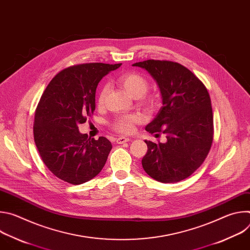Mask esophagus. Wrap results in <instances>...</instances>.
<instances>
[{
	"label": "esophagus",
	"mask_w": 250,
	"mask_h": 250,
	"mask_svg": "<svg viewBox=\"0 0 250 250\" xmlns=\"http://www.w3.org/2000/svg\"><path fill=\"white\" fill-rule=\"evenodd\" d=\"M127 141H129V138L121 136V137H119V138L117 139V144H118V145H123V144H125V142H127Z\"/></svg>",
	"instance_id": "34e87169"
}]
</instances>
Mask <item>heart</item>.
I'll use <instances>...</instances> for the list:
<instances>
[{
	"mask_svg": "<svg viewBox=\"0 0 250 250\" xmlns=\"http://www.w3.org/2000/svg\"><path fill=\"white\" fill-rule=\"evenodd\" d=\"M120 85L125 90V92L133 98H142V104L147 106V108H152L154 105V101L151 98H146L144 95L146 93L148 89V81L145 76H142L139 73H127L124 74L119 78ZM109 87L104 85L98 96L99 104H102L106 94H108ZM140 117L137 115H128L121 117L117 120L115 124V128L122 133H130L133 130V126L135 124L140 122Z\"/></svg>",
	"mask_w": 250,
	"mask_h": 250,
	"instance_id": "obj_1",
	"label": "heart"
}]
</instances>
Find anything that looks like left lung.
Returning a JSON list of instances; mask_svg holds the SVG:
<instances>
[{
	"label": "left lung",
	"mask_w": 250,
	"mask_h": 250,
	"mask_svg": "<svg viewBox=\"0 0 250 250\" xmlns=\"http://www.w3.org/2000/svg\"><path fill=\"white\" fill-rule=\"evenodd\" d=\"M132 66L146 69L158 85L162 106L146 126L149 133L163 132L165 142L145 140V171L161 183L182 181L206 159L212 142L213 120L208 92L183 65L146 60Z\"/></svg>",
	"instance_id": "obj_1"
}]
</instances>
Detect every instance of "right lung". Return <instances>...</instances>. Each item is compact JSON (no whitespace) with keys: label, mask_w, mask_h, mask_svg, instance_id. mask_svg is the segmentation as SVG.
Returning <instances> with one entry per match:
<instances>
[{"label":"right lung","mask_w":250,"mask_h":250,"mask_svg":"<svg viewBox=\"0 0 250 250\" xmlns=\"http://www.w3.org/2000/svg\"><path fill=\"white\" fill-rule=\"evenodd\" d=\"M121 65L71 66L59 72L42 94L34 115V142L44 164L59 179L80 185L104 166L111 141L104 136L88 138L78 125L95 110L99 82Z\"/></svg>","instance_id":"obj_1"}]
</instances>
